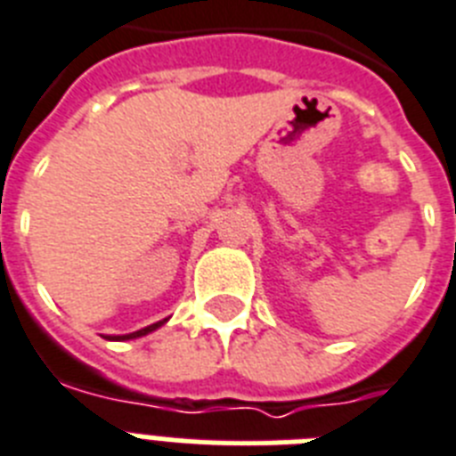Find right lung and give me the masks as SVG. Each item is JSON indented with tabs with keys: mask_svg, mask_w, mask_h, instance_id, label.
<instances>
[{
	"mask_svg": "<svg viewBox=\"0 0 456 456\" xmlns=\"http://www.w3.org/2000/svg\"><path fill=\"white\" fill-rule=\"evenodd\" d=\"M162 322H157V324H151V327H145V329H139V331H134V334H127V336H109L110 340H129V338H139V336H145V334H151V331H155L157 327H162Z\"/></svg>",
	"mask_w": 456,
	"mask_h": 456,
	"instance_id": "right-lung-1",
	"label": "right lung"
}]
</instances>
